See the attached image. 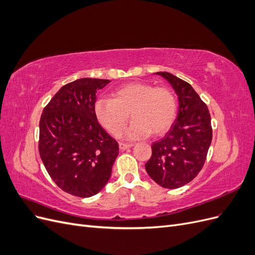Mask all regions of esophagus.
Segmentation results:
<instances>
[{"instance_id":"obj_1","label":"esophagus","mask_w":255,"mask_h":255,"mask_svg":"<svg viewBox=\"0 0 255 255\" xmlns=\"http://www.w3.org/2000/svg\"><path fill=\"white\" fill-rule=\"evenodd\" d=\"M134 143H126V142H119V148L121 151L123 150H127L128 148H130V146H133Z\"/></svg>"}]
</instances>
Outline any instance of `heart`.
<instances>
[{"instance_id":"obj_1","label":"heart","mask_w":255,"mask_h":255,"mask_svg":"<svg viewBox=\"0 0 255 255\" xmlns=\"http://www.w3.org/2000/svg\"><path fill=\"white\" fill-rule=\"evenodd\" d=\"M95 115L107 132L117 136L128 120L126 136L137 138L161 135L171 128L176 117L177 102L167 87H154L144 82H130L113 92V99L99 98L95 103Z\"/></svg>"}]
</instances>
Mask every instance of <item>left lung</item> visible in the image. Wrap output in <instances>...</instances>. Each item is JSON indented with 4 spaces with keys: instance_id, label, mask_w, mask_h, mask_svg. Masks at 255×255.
I'll use <instances>...</instances> for the list:
<instances>
[{
    "instance_id": "left-lung-1",
    "label": "left lung",
    "mask_w": 255,
    "mask_h": 255,
    "mask_svg": "<svg viewBox=\"0 0 255 255\" xmlns=\"http://www.w3.org/2000/svg\"><path fill=\"white\" fill-rule=\"evenodd\" d=\"M172 85L179 98V112L169 132L152 143L145 170L164 188L174 189L192 181L201 171L213 129L206 104L190 85L169 72H157Z\"/></svg>"
}]
</instances>
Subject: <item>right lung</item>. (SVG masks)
Segmentation results:
<instances>
[{
  "instance_id": "1",
  "label": "right lung",
  "mask_w": 255,
  "mask_h": 255,
  "mask_svg": "<svg viewBox=\"0 0 255 255\" xmlns=\"http://www.w3.org/2000/svg\"><path fill=\"white\" fill-rule=\"evenodd\" d=\"M111 81L84 78L61 87L43 109L39 154L51 179L72 196L88 198L109 182L119 145L98 122L96 94Z\"/></svg>"
}]
</instances>
